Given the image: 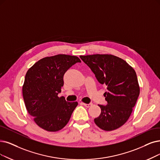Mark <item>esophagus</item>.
Listing matches in <instances>:
<instances>
[{
    "instance_id": "34e87169",
    "label": "esophagus",
    "mask_w": 160,
    "mask_h": 160,
    "mask_svg": "<svg viewBox=\"0 0 160 160\" xmlns=\"http://www.w3.org/2000/svg\"><path fill=\"white\" fill-rule=\"evenodd\" d=\"M82 104L84 106L87 107V108H89L92 106V103H89V104H85V103H82Z\"/></svg>"
}]
</instances>
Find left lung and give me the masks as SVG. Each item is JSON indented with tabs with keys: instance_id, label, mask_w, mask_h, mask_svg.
I'll return each mask as SVG.
<instances>
[{
	"instance_id": "obj_1",
	"label": "left lung",
	"mask_w": 160,
	"mask_h": 160,
	"mask_svg": "<svg viewBox=\"0 0 160 160\" xmlns=\"http://www.w3.org/2000/svg\"><path fill=\"white\" fill-rule=\"evenodd\" d=\"M100 84L107 86L104 94L107 104L98 105L100 116L94 123L102 130L119 128L129 118L140 94L137 76L125 60L112 54L80 56Z\"/></svg>"
}]
</instances>
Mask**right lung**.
<instances>
[{"label":"right lung","instance_id":"1","mask_svg":"<svg viewBox=\"0 0 160 160\" xmlns=\"http://www.w3.org/2000/svg\"><path fill=\"white\" fill-rule=\"evenodd\" d=\"M78 62L81 60L75 56L58 54L41 59L27 72L22 87L25 105L41 128L56 132L68 123L78 103L66 102L58 94L64 73Z\"/></svg>","mask_w":160,"mask_h":160}]
</instances>
